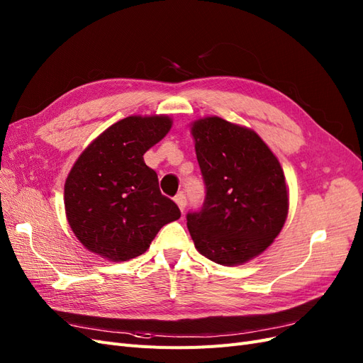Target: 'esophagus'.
<instances>
[{"mask_svg":"<svg viewBox=\"0 0 363 363\" xmlns=\"http://www.w3.org/2000/svg\"><path fill=\"white\" fill-rule=\"evenodd\" d=\"M174 201L177 203V206H179V208L182 212H184V208H186V196H184V194H177L175 195V199H174Z\"/></svg>","mask_w":363,"mask_h":363,"instance_id":"obj_1","label":"esophagus"}]
</instances>
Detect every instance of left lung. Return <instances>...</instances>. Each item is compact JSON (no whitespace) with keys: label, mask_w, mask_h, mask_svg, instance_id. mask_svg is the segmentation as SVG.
Instances as JSON below:
<instances>
[{"label":"left lung","mask_w":363,"mask_h":363,"mask_svg":"<svg viewBox=\"0 0 363 363\" xmlns=\"http://www.w3.org/2000/svg\"><path fill=\"white\" fill-rule=\"evenodd\" d=\"M191 133L206 183V200L188 213L203 256L233 267L255 259L286 223L289 192L280 162L255 130L219 116L194 121Z\"/></svg>","instance_id":"obj_1"}]
</instances>
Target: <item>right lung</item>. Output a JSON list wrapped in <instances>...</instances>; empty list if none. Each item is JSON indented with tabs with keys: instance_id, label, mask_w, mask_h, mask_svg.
<instances>
[{
	"instance_id": "right-lung-1",
	"label": "right lung",
	"mask_w": 363,
	"mask_h": 363,
	"mask_svg": "<svg viewBox=\"0 0 363 363\" xmlns=\"http://www.w3.org/2000/svg\"><path fill=\"white\" fill-rule=\"evenodd\" d=\"M172 127L168 115H133L94 139L65 182V212L82 245L111 262L135 259L159 230L180 218L160 194L156 171L144 155Z\"/></svg>"
}]
</instances>
